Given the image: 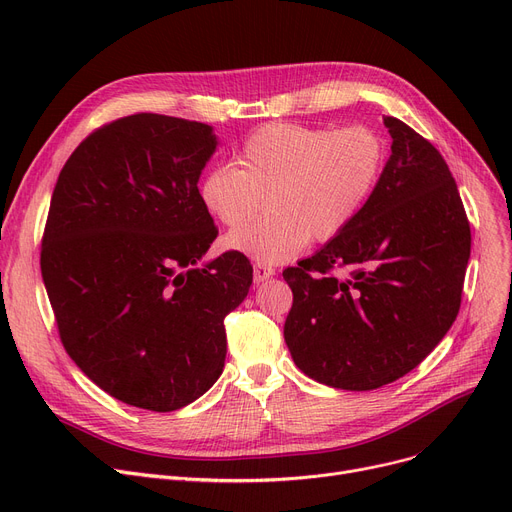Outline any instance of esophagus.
I'll use <instances>...</instances> for the list:
<instances>
[{"mask_svg": "<svg viewBox=\"0 0 512 512\" xmlns=\"http://www.w3.org/2000/svg\"><path fill=\"white\" fill-rule=\"evenodd\" d=\"M274 274H276V270H274L272 265H265V263H255V270H253V280H255L257 284H261V282H265V280H270Z\"/></svg>", "mask_w": 512, "mask_h": 512, "instance_id": "34e87169", "label": "esophagus"}]
</instances>
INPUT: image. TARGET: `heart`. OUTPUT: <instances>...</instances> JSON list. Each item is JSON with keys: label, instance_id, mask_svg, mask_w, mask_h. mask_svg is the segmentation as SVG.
Here are the masks:
<instances>
[{"label": "heart", "instance_id": "heart-1", "mask_svg": "<svg viewBox=\"0 0 512 512\" xmlns=\"http://www.w3.org/2000/svg\"><path fill=\"white\" fill-rule=\"evenodd\" d=\"M238 168L211 166L197 193L228 228L249 222L267 195L270 213L226 236V247L257 263L292 259L307 240L342 234L380 182L386 147L367 126L338 130L290 122L257 128L236 151Z\"/></svg>", "mask_w": 512, "mask_h": 512}]
</instances>
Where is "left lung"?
Wrapping results in <instances>:
<instances>
[{"instance_id":"8db88e82","label":"left lung","mask_w":512,"mask_h":512,"mask_svg":"<svg viewBox=\"0 0 512 512\" xmlns=\"http://www.w3.org/2000/svg\"><path fill=\"white\" fill-rule=\"evenodd\" d=\"M392 155L363 211L313 257L284 270V340L319 384L375 390L415 369L461 307L471 230L440 151L386 116Z\"/></svg>"}]
</instances>
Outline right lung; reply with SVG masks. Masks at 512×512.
<instances>
[{
	"label": "right lung",
	"instance_id": "1",
	"mask_svg": "<svg viewBox=\"0 0 512 512\" xmlns=\"http://www.w3.org/2000/svg\"><path fill=\"white\" fill-rule=\"evenodd\" d=\"M213 128L134 114L80 143L53 188L41 274L62 344L126 405L170 413L224 371V317L245 301L249 259L201 257L218 236L197 182Z\"/></svg>",
	"mask_w": 512,
	"mask_h": 512
}]
</instances>
